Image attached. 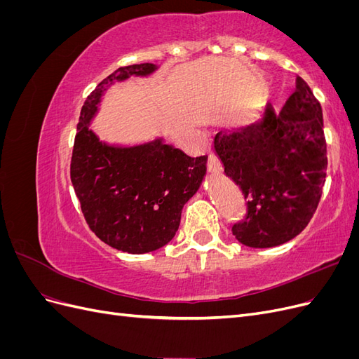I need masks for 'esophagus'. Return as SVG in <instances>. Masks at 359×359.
<instances>
[{"mask_svg":"<svg viewBox=\"0 0 359 359\" xmlns=\"http://www.w3.org/2000/svg\"><path fill=\"white\" fill-rule=\"evenodd\" d=\"M206 168H208V172H211V173H220L222 163L219 158H217L215 154H210L208 161H206Z\"/></svg>","mask_w":359,"mask_h":359,"instance_id":"obj_1","label":"esophagus"}]
</instances>
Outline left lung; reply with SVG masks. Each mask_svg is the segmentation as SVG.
Segmentation results:
<instances>
[{
	"label": "left lung",
	"instance_id": "obj_1",
	"mask_svg": "<svg viewBox=\"0 0 359 359\" xmlns=\"http://www.w3.org/2000/svg\"><path fill=\"white\" fill-rule=\"evenodd\" d=\"M214 151L247 201L245 217L232 226L238 241L266 248L306 229L328 168L322 106L306 81L298 76L280 114L266 104L257 123L217 133Z\"/></svg>",
	"mask_w": 359,
	"mask_h": 359
}]
</instances>
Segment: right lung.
Returning <instances> with one entry per match:
<instances>
[{
  "mask_svg": "<svg viewBox=\"0 0 359 359\" xmlns=\"http://www.w3.org/2000/svg\"><path fill=\"white\" fill-rule=\"evenodd\" d=\"M154 64L119 67L86 97L70 161V178L90 229L121 252H154L175 236L182 206L198 191L206 156L189 157L161 140L135 148L102 144L88 123L106 85L144 76Z\"/></svg>",
  "mask_w": 359,
  "mask_h": 359,
  "instance_id": "obj_1",
  "label": "right lung"
}]
</instances>
